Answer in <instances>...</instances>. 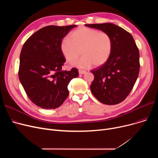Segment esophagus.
Segmentation results:
<instances>
[{
  "mask_svg": "<svg viewBox=\"0 0 158 158\" xmlns=\"http://www.w3.org/2000/svg\"><path fill=\"white\" fill-rule=\"evenodd\" d=\"M86 73L85 70H79V74H84Z\"/></svg>",
  "mask_w": 158,
  "mask_h": 158,
  "instance_id": "obj_1",
  "label": "esophagus"
}]
</instances>
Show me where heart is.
Returning <instances> with one entry per match:
<instances>
[{"mask_svg":"<svg viewBox=\"0 0 158 158\" xmlns=\"http://www.w3.org/2000/svg\"><path fill=\"white\" fill-rule=\"evenodd\" d=\"M70 38H63L60 45L61 51L68 62L76 61L80 51L82 57L73 64L80 69H88L93 64L101 66L108 60L113 44L107 32L81 27L74 31Z\"/></svg>","mask_w":158,"mask_h":158,"instance_id":"1","label":"heart"}]
</instances>
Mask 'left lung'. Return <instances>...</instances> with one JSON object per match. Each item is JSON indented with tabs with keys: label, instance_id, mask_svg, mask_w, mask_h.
Wrapping results in <instances>:
<instances>
[{
	"label": "left lung",
	"instance_id": "obj_1",
	"mask_svg": "<svg viewBox=\"0 0 158 158\" xmlns=\"http://www.w3.org/2000/svg\"><path fill=\"white\" fill-rule=\"evenodd\" d=\"M85 26L107 32L113 44L108 60L91 70L94 75L91 91L97 100L104 104H119L130 94L138 77V48L130 33L117 25L104 23Z\"/></svg>",
	"mask_w": 158,
	"mask_h": 158
}]
</instances>
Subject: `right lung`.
<instances>
[{
    "label": "right lung",
    "instance_id": "right-lung-1",
    "mask_svg": "<svg viewBox=\"0 0 158 158\" xmlns=\"http://www.w3.org/2000/svg\"><path fill=\"white\" fill-rule=\"evenodd\" d=\"M76 25L48 26L35 32L24 43L20 56L19 77L31 101L43 109H56L67 98L70 81L78 70H61L66 61L61 41Z\"/></svg>",
    "mask_w": 158,
    "mask_h": 158
}]
</instances>
